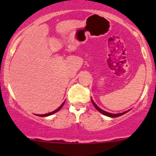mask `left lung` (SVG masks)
<instances>
[{"label":"left lung","instance_id":"1","mask_svg":"<svg viewBox=\"0 0 156 156\" xmlns=\"http://www.w3.org/2000/svg\"><path fill=\"white\" fill-rule=\"evenodd\" d=\"M91 101H92V103H93V104H94V107H95L96 108H97V111H99V112H101L102 114H103V115H104L108 116V117H111V118H116V117H119V116L125 114V113H126V112H128V111H127V112H125L119 113V114H112V113H109V112H106V111H103V110H102L101 108H99L98 106H97V105H96L95 103H94V102L93 101L92 99H91Z\"/></svg>","mask_w":156,"mask_h":156}]
</instances>
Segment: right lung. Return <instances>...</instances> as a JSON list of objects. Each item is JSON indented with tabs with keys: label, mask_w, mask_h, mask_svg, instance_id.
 Returning a JSON list of instances; mask_svg holds the SVG:
<instances>
[{
	"label": "right lung",
	"mask_w": 156,
	"mask_h": 156,
	"mask_svg": "<svg viewBox=\"0 0 156 156\" xmlns=\"http://www.w3.org/2000/svg\"><path fill=\"white\" fill-rule=\"evenodd\" d=\"M63 104H64V103H62V105H61L60 106H59V108H57V109H56V110H54V111H53L52 112H50V113H48V114H44V115H37L38 116H41V117H45V116H48V115H53V114H54V113H56V112H57L58 111H59V110H60L61 109V108L62 107V106H63Z\"/></svg>",
	"instance_id": "1"
}]
</instances>
